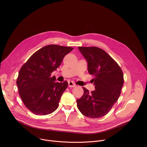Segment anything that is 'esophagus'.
I'll list each match as a JSON object with an SVG mask.
<instances>
[{
  "label": "esophagus",
  "mask_w": 147,
  "mask_h": 147,
  "mask_svg": "<svg viewBox=\"0 0 147 147\" xmlns=\"http://www.w3.org/2000/svg\"><path fill=\"white\" fill-rule=\"evenodd\" d=\"M68 84H69V87H74L76 86L75 84L72 81H69V83H68Z\"/></svg>",
  "instance_id": "obj_1"
}]
</instances>
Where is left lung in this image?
<instances>
[{
  "instance_id": "1",
  "label": "left lung",
  "mask_w": 147,
  "mask_h": 147,
  "mask_svg": "<svg viewBox=\"0 0 147 147\" xmlns=\"http://www.w3.org/2000/svg\"><path fill=\"white\" fill-rule=\"evenodd\" d=\"M88 63V71L94 77L95 91L82 87L84 94L77 99L80 112L90 118L106 115L117 100L124 84L123 74L117 63L103 49L78 47ZM93 81V82H94Z\"/></svg>"
}]
</instances>
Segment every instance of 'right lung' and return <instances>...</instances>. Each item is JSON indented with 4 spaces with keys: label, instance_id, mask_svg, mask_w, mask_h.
Returning <instances> with one entry per match:
<instances>
[{
    "label": "right lung",
    "instance_id": "1",
    "mask_svg": "<svg viewBox=\"0 0 147 147\" xmlns=\"http://www.w3.org/2000/svg\"><path fill=\"white\" fill-rule=\"evenodd\" d=\"M73 48L57 45L44 47L35 52L21 68L17 80L20 96L26 107L37 115L56 110L68 82H56L51 74Z\"/></svg>",
    "mask_w": 147,
    "mask_h": 147
}]
</instances>
